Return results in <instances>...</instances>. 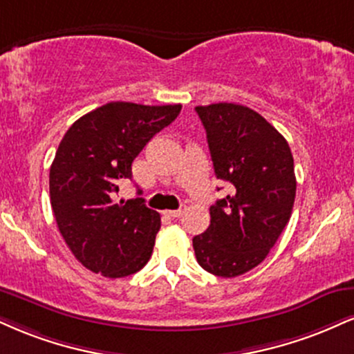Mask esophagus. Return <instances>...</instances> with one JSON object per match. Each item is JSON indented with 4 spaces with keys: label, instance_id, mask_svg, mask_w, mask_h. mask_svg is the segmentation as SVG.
I'll return each instance as SVG.
<instances>
[{
    "label": "esophagus",
    "instance_id": "esophagus-1",
    "mask_svg": "<svg viewBox=\"0 0 354 354\" xmlns=\"http://www.w3.org/2000/svg\"><path fill=\"white\" fill-rule=\"evenodd\" d=\"M166 214L171 216V218H180L183 214V209H173V211H166Z\"/></svg>",
    "mask_w": 354,
    "mask_h": 354
}]
</instances>
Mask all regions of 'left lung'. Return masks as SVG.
Here are the masks:
<instances>
[{"instance_id":"1","label":"left lung","mask_w":354,"mask_h":354,"mask_svg":"<svg viewBox=\"0 0 354 354\" xmlns=\"http://www.w3.org/2000/svg\"><path fill=\"white\" fill-rule=\"evenodd\" d=\"M218 180L232 193L209 207L211 224L193 239L198 263L237 277L269 255L292 216L297 180L287 140L255 110L239 104L196 107Z\"/></svg>"}]
</instances>
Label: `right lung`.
Segmentation results:
<instances>
[{
  "label": "right lung",
  "instance_id": "add662e5",
  "mask_svg": "<svg viewBox=\"0 0 354 354\" xmlns=\"http://www.w3.org/2000/svg\"><path fill=\"white\" fill-rule=\"evenodd\" d=\"M180 112V104L110 102L72 123L59 143L49 171L50 206L67 247L88 270L120 279L150 261L160 214L143 198L115 201V193L131 178L145 145Z\"/></svg>",
  "mask_w": 354,
  "mask_h": 354
}]
</instances>
